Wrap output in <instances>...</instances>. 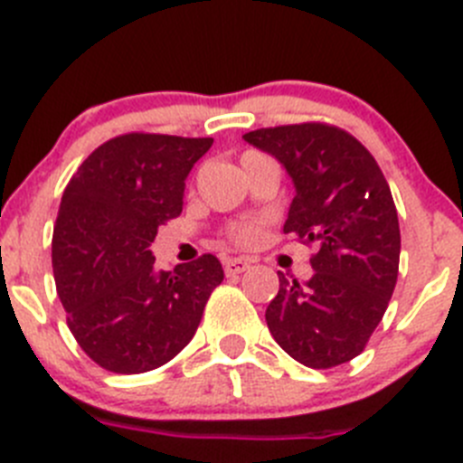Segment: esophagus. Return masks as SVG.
<instances>
[{
    "instance_id": "34e87169",
    "label": "esophagus",
    "mask_w": 463,
    "mask_h": 463,
    "mask_svg": "<svg viewBox=\"0 0 463 463\" xmlns=\"http://www.w3.org/2000/svg\"><path fill=\"white\" fill-rule=\"evenodd\" d=\"M248 268H250L248 259H241V257L224 259V275H227V277L241 275V272H245V270H248Z\"/></svg>"
}]
</instances>
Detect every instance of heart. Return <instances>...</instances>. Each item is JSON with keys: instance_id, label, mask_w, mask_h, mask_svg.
<instances>
[{"instance_id": "1", "label": "heart", "mask_w": 463, "mask_h": 463, "mask_svg": "<svg viewBox=\"0 0 463 463\" xmlns=\"http://www.w3.org/2000/svg\"><path fill=\"white\" fill-rule=\"evenodd\" d=\"M234 239L241 241V243H250V241L257 239V229L252 224H245V227H239L234 232Z\"/></svg>"}]
</instances>
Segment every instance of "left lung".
Returning <instances> with one entry per match:
<instances>
[{"mask_svg":"<svg viewBox=\"0 0 463 463\" xmlns=\"http://www.w3.org/2000/svg\"><path fill=\"white\" fill-rule=\"evenodd\" d=\"M243 138L275 156L293 182L286 234L318 245L307 284L279 272L268 329L305 366L345 364L366 347L398 281L400 227L389 184L373 154L336 127L305 122Z\"/></svg>","mask_w":463,"mask_h":463,"instance_id":"8db88e82","label":"left lung"}]
</instances>
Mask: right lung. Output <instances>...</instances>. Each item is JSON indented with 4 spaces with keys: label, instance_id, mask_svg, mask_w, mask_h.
Listing matches in <instances>:
<instances>
[{
    "label": "right lung",
    "instance_id": "add662e5",
    "mask_svg": "<svg viewBox=\"0 0 463 463\" xmlns=\"http://www.w3.org/2000/svg\"><path fill=\"white\" fill-rule=\"evenodd\" d=\"M213 138L127 134L99 145L61 197L52 241L68 327L95 364L136 375L168 364L195 336L224 272L213 254L175 272L149 245L184 206L186 177Z\"/></svg>",
    "mask_w": 463,
    "mask_h": 463
}]
</instances>
